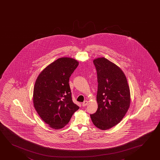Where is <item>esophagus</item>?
I'll return each instance as SVG.
<instances>
[{"label":"esophagus","instance_id":"1","mask_svg":"<svg viewBox=\"0 0 160 160\" xmlns=\"http://www.w3.org/2000/svg\"><path fill=\"white\" fill-rule=\"evenodd\" d=\"M88 103V101H85L82 103V106L83 107L86 106H87Z\"/></svg>","mask_w":160,"mask_h":160}]
</instances>
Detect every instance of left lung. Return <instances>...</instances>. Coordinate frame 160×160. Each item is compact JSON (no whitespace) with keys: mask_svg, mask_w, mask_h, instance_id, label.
Segmentation results:
<instances>
[{"mask_svg":"<svg viewBox=\"0 0 160 160\" xmlns=\"http://www.w3.org/2000/svg\"><path fill=\"white\" fill-rule=\"evenodd\" d=\"M93 62L98 74V108L91 118L100 129H109L122 120L129 108V87L125 74L113 62L104 57Z\"/></svg>","mask_w":160,"mask_h":160,"instance_id":"1","label":"left lung"}]
</instances>
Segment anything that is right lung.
Returning <instances> with one entry per match:
<instances>
[{"label": "right lung", "instance_id": "obj_1", "mask_svg": "<svg viewBox=\"0 0 160 160\" xmlns=\"http://www.w3.org/2000/svg\"><path fill=\"white\" fill-rule=\"evenodd\" d=\"M79 62L60 58L41 72L35 82L33 102L39 117L50 127L59 129L69 123L79 107L72 102L69 81Z\"/></svg>", "mask_w": 160, "mask_h": 160}]
</instances>
